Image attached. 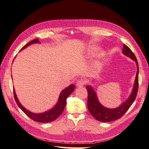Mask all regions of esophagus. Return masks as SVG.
I'll use <instances>...</instances> for the list:
<instances>
[{
  "mask_svg": "<svg viewBox=\"0 0 149 149\" xmlns=\"http://www.w3.org/2000/svg\"><path fill=\"white\" fill-rule=\"evenodd\" d=\"M76 84L78 87H82L84 86V85L85 84V82L81 79H80L79 80H77L76 82Z\"/></svg>",
  "mask_w": 149,
  "mask_h": 149,
  "instance_id": "esophagus-1",
  "label": "esophagus"
}]
</instances>
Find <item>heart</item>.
<instances>
[{
	"label": "heart",
	"mask_w": 149,
	"mask_h": 149,
	"mask_svg": "<svg viewBox=\"0 0 149 149\" xmlns=\"http://www.w3.org/2000/svg\"><path fill=\"white\" fill-rule=\"evenodd\" d=\"M97 51H98L97 48H93L91 49V50H90L89 53L91 55H95V54L97 52Z\"/></svg>",
	"instance_id": "1"
}]
</instances>
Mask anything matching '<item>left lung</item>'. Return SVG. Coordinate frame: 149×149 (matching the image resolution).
<instances>
[{"mask_svg":"<svg viewBox=\"0 0 149 149\" xmlns=\"http://www.w3.org/2000/svg\"><path fill=\"white\" fill-rule=\"evenodd\" d=\"M123 52L125 55L130 57L131 59L136 62L137 65V74L136 78L135 80L134 86L132 90V92L130 94V97L127 100L124 102L118 108L116 109H108L102 106L99 102L96 94L94 91L93 88L89 86H87L86 89L88 91V110L91 114L96 120L107 123V122H111L117 119H120L126 112L128 111L129 107L135 101L137 94L139 89V65L137 58L135 56L134 53L132 52L126 45L124 44V47Z\"/></svg>","mask_w":149,"mask_h":149,"instance_id":"1","label":"left lung"}]
</instances>
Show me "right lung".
I'll list each match as a JSON object with an SVG mask.
<instances>
[{
    "instance_id": "add662e5",
    "label": "right lung",
    "mask_w": 149,
    "mask_h": 149,
    "mask_svg": "<svg viewBox=\"0 0 149 149\" xmlns=\"http://www.w3.org/2000/svg\"><path fill=\"white\" fill-rule=\"evenodd\" d=\"M38 39H35L32 41L29 42L27 44H26L25 46L22 48L21 49H24L25 48L27 47L30 45L33 44L35 43H39ZM74 85L71 84L68 87L65 88L64 90H63L61 91L59 100L57 102L55 106L54 107L53 109H50L49 111H48L45 112H43L42 114H35L32 113L28 110H26L25 107L22 106L21 104L19 102V100L17 97V96L15 94V92L13 89V96H14V99L17 104V105L20 109L24 111V113L29 116L30 119L33 120L36 122H39V123H49V122H52L54 120H55L57 118H58L63 112V110L65 107L66 104V98L68 97L70 94L74 91Z\"/></svg>"
}]
</instances>
